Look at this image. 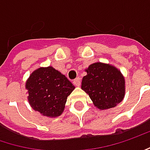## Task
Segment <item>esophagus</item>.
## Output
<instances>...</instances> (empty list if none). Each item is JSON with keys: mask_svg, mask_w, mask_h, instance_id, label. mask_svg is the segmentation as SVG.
<instances>
[{"mask_svg": "<svg viewBox=\"0 0 150 150\" xmlns=\"http://www.w3.org/2000/svg\"><path fill=\"white\" fill-rule=\"evenodd\" d=\"M73 84L77 87H79L80 85V79L79 78H77L76 79L73 80Z\"/></svg>", "mask_w": 150, "mask_h": 150, "instance_id": "esophagus-1", "label": "esophagus"}]
</instances>
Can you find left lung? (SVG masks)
I'll return each mask as SVG.
<instances>
[{
  "instance_id": "1",
  "label": "left lung",
  "mask_w": 150,
  "mask_h": 150,
  "mask_svg": "<svg viewBox=\"0 0 150 150\" xmlns=\"http://www.w3.org/2000/svg\"><path fill=\"white\" fill-rule=\"evenodd\" d=\"M82 79L81 89L87 93L96 108L109 109L122 102L125 81L121 71L110 64L96 62L89 66Z\"/></svg>"
}]
</instances>
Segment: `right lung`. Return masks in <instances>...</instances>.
Here are the masks:
<instances>
[{
  "instance_id": "right-lung-1",
  "label": "right lung",
  "mask_w": 150,
  "mask_h": 150,
  "mask_svg": "<svg viewBox=\"0 0 150 150\" xmlns=\"http://www.w3.org/2000/svg\"><path fill=\"white\" fill-rule=\"evenodd\" d=\"M28 102L42 115L59 116L65 109L67 96L75 86L53 67H39L31 72L25 83Z\"/></svg>"
}]
</instances>
